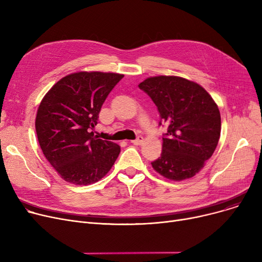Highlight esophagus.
Instances as JSON below:
<instances>
[{
    "mask_svg": "<svg viewBox=\"0 0 262 262\" xmlns=\"http://www.w3.org/2000/svg\"><path fill=\"white\" fill-rule=\"evenodd\" d=\"M130 142L134 143V144H136V145H140V144L143 142V137H142V136H138L135 140H132Z\"/></svg>",
    "mask_w": 262,
    "mask_h": 262,
    "instance_id": "34e87169",
    "label": "esophagus"
}]
</instances>
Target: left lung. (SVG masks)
I'll return each mask as SVG.
<instances>
[{
  "mask_svg": "<svg viewBox=\"0 0 262 262\" xmlns=\"http://www.w3.org/2000/svg\"><path fill=\"white\" fill-rule=\"evenodd\" d=\"M144 91L167 125L162 153L152 166L172 181L194 176L208 160L221 134V116L209 93L196 82L177 76H156L142 81Z\"/></svg>",
  "mask_w": 262,
  "mask_h": 262,
  "instance_id": "8db88e82",
  "label": "left lung"
}]
</instances>
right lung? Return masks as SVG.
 <instances>
[{"label": "right lung", "mask_w": 262, "mask_h": 262, "mask_svg": "<svg viewBox=\"0 0 262 262\" xmlns=\"http://www.w3.org/2000/svg\"><path fill=\"white\" fill-rule=\"evenodd\" d=\"M123 77L117 73H73L57 81L41 101L35 123L38 141L66 182L93 184L114 166L120 146L98 139L92 129L108 94Z\"/></svg>", "instance_id": "add662e5"}]
</instances>
